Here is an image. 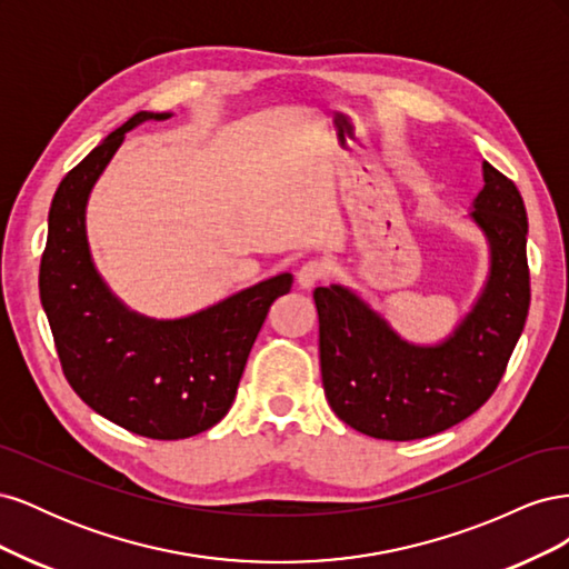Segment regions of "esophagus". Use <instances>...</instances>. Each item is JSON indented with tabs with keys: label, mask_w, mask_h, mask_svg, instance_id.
Wrapping results in <instances>:
<instances>
[{
	"label": "esophagus",
	"mask_w": 569,
	"mask_h": 569,
	"mask_svg": "<svg viewBox=\"0 0 569 569\" xmlns=\"http://www.w3.org/2000/svg\"><path fill=\"white\" fill-rule=\"evenodd\" d=\"M325 278H327V268L320 261H308L297 272V282H299L301 289H313Z\"/></svg>",
	"instance_id": "esophagus-1"
}]
</instances>
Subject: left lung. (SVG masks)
I'll return each mask as SVG.
<instances>
[{
    "mask_svg": "<svg viewBox=\"0 0 569 569\" xmlns=\"http://www.w3.org/2000/svg\"><path fill=\"white\" fill-rule=\"evenodd\" d=\"M472 218L491 247L485 295L437 347H412L339 284L313 291L320 370L335 416L375 439L443 432L489 401L529 313L527 211L520 189L485 161Z\"/></svg>",
    "mask_w": 569,
    "mask_h": 569,
    "instance_id": "obj_1",
    "label": "left lung"
}]
</instances>
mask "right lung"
I'll return each mask as SVG.
<instances>
[{"instance_id":"1","label":"right lung","mask_w":569,"mask_h":569,"mask_svg":"<svg viewBox=\"0 0 569 569\" xmlns=\"http://www.w3.org/2000/svg\"><path fill=\"white\" fill-rule=\"evenodd\" d=\"M170 113H134L61 180L49 209L40 299L68 385L99 416L149 439H187L226 418L249 351L291 274L258 282L182 320L130 313L97 274L84 206L126 132Z\"/></svg>"}]
</instances>
